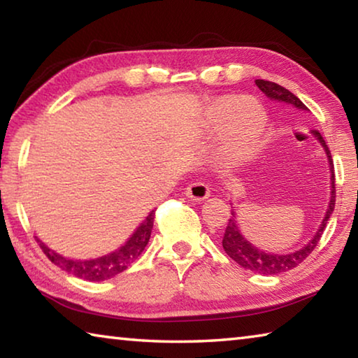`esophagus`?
<instances>
[{"instance_id":"34e87169","label":"esophagus","mask_w":358,"mask_h":358,"mask_svg":"<svg viewBox=\"0 0 358 358\" xmlns=\"http://www.w3.org/2000/svg\"><path fill=\"white\" fill-rule=\"evenodd\" d=\"M185 192H186V196L191 199V201L202 202V201H205V199H208L210 187H208V185L202 183V181H194V183L187 185Z\"/></svg>"}]
</instances>
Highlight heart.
Masks as SVG:
<instances>
[{"instance_id": "obj_1", "label": "heart", "mask_w": 358, "mask_h": 358, "mask_svg": "<svg viewBox=\"0 0 358 358\" xmlns=\"http://www.w3.org/2000/svg\"><path fill=\"white\" fill-rule=\"evenodd\" d=\"M227 157L230 162L245 161L252 153L265 126V112L257 102L237 98H222L216 101L208 110L211 128H220L226 123Z\"/></svg>"}]
</instances>
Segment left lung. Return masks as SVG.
<instances>
[{
	"instance_id": "left-lung-1",
	"label": "left lung",
	"mask_w": 358,
	"mask_h": 358,
	"mask_svg": "<svg viewBox=\"0 0 358 358\" xmlns=\"http://www.w3.org/2000/svg\"><path fill=\"white\" fill-rule=\"evenodd\" d=\"M256 85L259 87L260 92H264L270 99L275 101H281L286 102V104H292L295 107L301 108V110H306V106L296 98L294 93H290L289 90H286L281 85H278L275 82L270 80H256ZM314 134L319 138V142L324 145L327 157H329L330 162V171H331V199L329 203V210H327V215L322 221V226L317 230V234L314 235V238L308 243L305 248L301 250L290 252V254H268L257 250L254 248L250 241H246L243 238V235L240 234V230L237 227V222H235V213L232 211V216L227 222L226 232H224V238H222V248L226 251L227 256L230 259H234L238 265L243 266L246 270H251L254 273H260V275H278L282 273V271L292 270L296 265H300L303 260H305L310 254L316 250V246L319 243L320 237H322L324 229L329 222V217L331 215V211L335 210V197H336V189H335V172H333V161H331V153L327 143L324 141V137L320 136V132L314 131Z\"/></svg>"
}]
</instances>
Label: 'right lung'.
Here are the masks:
<instances>
[{
    "mask_svg": "<svg viewBox=\"0 0 358 358\" xmlns=\"http://www.w3.org/2000/svg\"><path fill=\"white\" fill-rule=\"evenodd\" d=\"M153 221H155V210L147 216L138 229L132 234V237L126 241L124 246H121L118 251H115L108 256L99 257V259H92V260H71L63 256H59L55 251H52L50 248H47L44 243L39 246L42 252L45 254L52 264H55L59 268L68 271V273L74 275L77 278H82V280L87 281H104L110 280V278L117 276L128 268V266L134 262V260L141 256L142 251L147 246L151 229H153Z\"/></svg>",
    "mask_w": 358,
    "mask_h": 358,
    "instance_id": "add662e5",
    "label": "right lung"
}]
</instances>
